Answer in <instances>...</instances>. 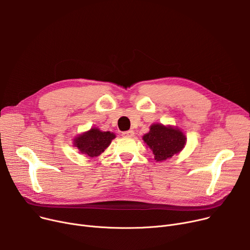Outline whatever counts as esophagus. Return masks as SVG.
Returning <instances> with one entry per match:
<instances>
[{
	"instance_id": "obj_1",
	"label": "esophagus",
	"mask_w": 250,
	"mask_h": 250,
	"mask_svg": "<svg viewBox=\"0 0 250 250\" xmlns=\"http://www.w3.org/2000/svg\"><path fill=\"white\" fill-rule=\"evenodd\" d=\"M134 135H135V132L132 130H126V131H124L122 134L123 137H126V138H132L134 137Z\"/></svg>"
}]
</instances>
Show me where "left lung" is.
<instances>
[{
    "label": "left lung",
    "mask_w": 250,
    "mask_h": 250,
    "mask_svg": "<svg viewBox=\"0 0 250 250\" xmlns=\"http://www.w3.org/2000/svg\"><path fill=\"white\" fill-rule=\"evenodd\" d=\"M143 140L152 149L157 161H165L173 157L186 144V137L179 128L159 124L153 125Z\"/></svg>",
    "instance_id": "obj_1"
}]
</instances>
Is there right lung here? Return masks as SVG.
<instances>
[{
	"label": "right lung",
	"instance_id": "right-lung-1",
	"mask_svg": "<svg viewBox=\"0 0 250 250\" xmlns=\"http://www.w3.org/2000/svg\"><path fill=\"white\" fill-rule=\"evenodd\" d=\"M115 138L110 131H102L98 128H91L74 140V145L79 151L88 157H97L110 145Z\"/></svg>",
	"mask_w": 250,
	"mask_h": 250
}]
</instances>
